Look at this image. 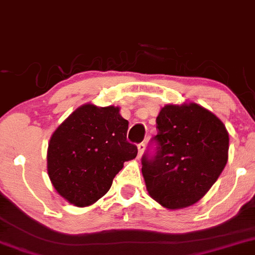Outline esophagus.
<instances>
[{"label":"esophagus","instance_id":"esophagus-1","mask_svg":"<svg viewBox=\"0 0 255 255\" xmlns=\"http://www.w3.org/2000/svg\"><path fill=\"white\" fill-rule=\"evenodd\" d=\"M145 142H141L137 145V158H140L141 155H142L143 151H145Z\"/></svg>","mask_w":255,"mask_h":255}]
</instances>
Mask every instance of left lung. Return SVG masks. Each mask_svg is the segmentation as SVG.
I'll use <instances>...</instances> for the list:
<instances>
[{"mask_svg": "<svg viewBox=\"0 0 255 255\" xmlns=\"http://www.w3.org/2000/svg\"><path fill=\"white\" fill-rule=\"evenodd\" d=\"M158 151L143 155L148 195L168 210L188 208L209 191L228 161L223 122L195 102L166 104L157 118Z\"/></svg>", "mask_w": 255, "mask_h": 255, "instance_id": "obj_1", "label": "left lung"}]
</instances>
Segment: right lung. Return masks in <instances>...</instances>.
<instances>
[{
	"label": "right lung",
	"mask_w": 255,
	"mask_h": 255,
	"mask_svg": "<svg viewBox=\"0 0 255 255\" xmlns=\"http://www.w3.org/2000/svg\"><path fill=\"white\" fill-rule=\"evenodd\" d=\"M120 107L85 103L58 126L47 148V173L56 191L75 207H89L109 191L125 161L136 157Z\"/></svg>",
	"instance_id": "1"
}]
</instances>
